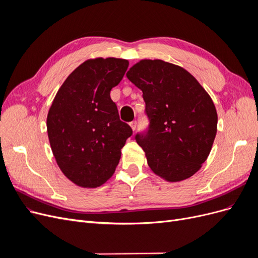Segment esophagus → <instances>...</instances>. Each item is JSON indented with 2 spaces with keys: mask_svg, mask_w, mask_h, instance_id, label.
Segmentation results:
<instances>
[{
  "mask_svg": "<svg viewBox=\"0 0 258 258\" xmlns=\"http://www.w3.org/2000/svg\"><path fill=\"white\" fill-rule=\"evenodd\" d=\"M130 127L132 128V130H136V128H137V121L136 120H134V121H131L130 122Z\"/></svg>",
  "mask_w": 258,
  "mask_h": 258,
  "instance_id": "obj_1",
  "label": "esophagus"
}]
</instances>
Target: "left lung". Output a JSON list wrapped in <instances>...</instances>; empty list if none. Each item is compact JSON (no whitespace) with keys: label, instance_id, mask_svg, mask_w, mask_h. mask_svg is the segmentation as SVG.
I'll use <instances>...</instances> for the list:
<instances>
[{"label":"left lung","instance_id":"left-lung-1","mask_svg":"<svg viewBox=\"0 0 258 258\" xmlns=\"http://www.w3.org/2000/svg\"><path fill=\"white\" fill-rule=\"evenodd\" d=\"M143 92L148 128L136 136L155 174L179 182L201 168L217 131V113L205 88L185 69L141 60L127 72Z\"/></svg>","mask_w":258,"mask_h":258}]
</instances>
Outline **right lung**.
Masks as SVG:
<instances>
[{
  "instance_id": "add662e5",
  "label": "right lung",
  "mask_w": 258,
  "mask_h": 258,
  "mask_svg": "<svg viewBox=\"0 0 258 258\" xmlns=\"http://www.w3.org/2000/svg\"><path fill=\"white\" fill-rule=\"evenodd\" d=\"M128 66V60L117 58L85 61L52 101L47 115L51 151L62 172L76 185L93 188L104 184L132 135L110 96Z\"/></svg>"
}]
</instances>
